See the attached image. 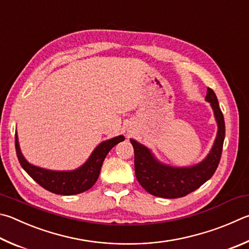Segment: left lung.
I'll use <instances>...</instances> for the list:
<instances>
[{"mask_svg": "<svg viewBox=\"0 0 249 249\" xmlns=\"http://www.w3.org/2000/svg\"><path fill=\"white\" fill-rule=\"evenodd\" d=\"M206 101L210 103L213 111L218 132L209 153L199 163L189 166L165 164L158 160L144 144L129 139L135 152V175L139 184L151 195L169 199L186 196L210 179L218 168L225 136L224 117L215 93L210 88L207 89Z\"/></svg>", "mask_w": 249, "mask_h": 249, "instance_id": "8db88e82", "label": "left lung"}]
</instances>
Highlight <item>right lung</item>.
Returning a JSON list of instances; mask_svg holds the SVG:
<instances>
[{
  "mask_svg": "<svg viewBox=\"0 0 249 249\" xmlns=\"http://www.w3.org/2000/svg\"><path fill=\"white\" fill-rule=\"evenodd\" d=\"M124 139L123 135H120L99 143L83 165L71 171L48 170L29 163L21 153L17 133L15 134V147L21 168L40 186L57 195L71 196L84 193L93 186L100 174L101 166L107 155L115 144L124 142Z\"/></svg>",
  "mask_w": 249,
  "mask_h": 249,
  "instance_id": "right-lung-1",
  "label": "right lung"
}]
</instances>
